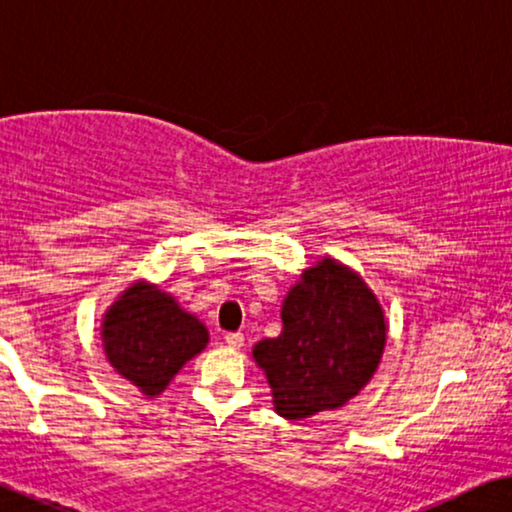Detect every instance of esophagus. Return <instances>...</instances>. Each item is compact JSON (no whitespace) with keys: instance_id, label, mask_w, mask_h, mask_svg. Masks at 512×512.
<instances>
[{"instance_id":"obj_1","label":"esophagus","mask_w":512,"mask_h":512,"mask_svg":"<svg viewBox=\"0 0 512 512\" xmlns=\"http://www.w3.org/2000/svg\"><path fill=\"white\" fill-rule=\"evenodd\" d=\"M224 342H227L231 349H241L245 337H243V332H227V335H224Z\"/></svg>"}]
</instances>
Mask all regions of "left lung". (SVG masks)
<instances>
[{"label":"left lung","instance_id":"8db88e82","mask_svg":"<svg viewBox=\"0 0 512 512\" xmlns=\"http://www.w3.org/2000/svg\"><path fill=\"white\" fill-rule=\"evenodd\" d=\"M283 332L252 349L276 412L306 419L360 393L377 370L386 323L370 288L335 260L304 274L283 302Z\"/></svg>","mask_w":512,"mask_h":512}]
</instances>
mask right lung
Returning <instances> with one entry per match:
<instances>
[{"label":"right lung","instance_id":"add662e5","mask_svg":"<svg viewBox=\"0 0 512 512\" xmlns=\"http://www.w3.org/2000/svg\"><path fill=\"white\" fill-rule=\"evenodd\" d=\"M102 339L107 360L121 377L145 395H159L208 344V330L166 292L133 285L107 311Z\"/></svg>","mask_w":512,"mask_h":512}]
</instances>
